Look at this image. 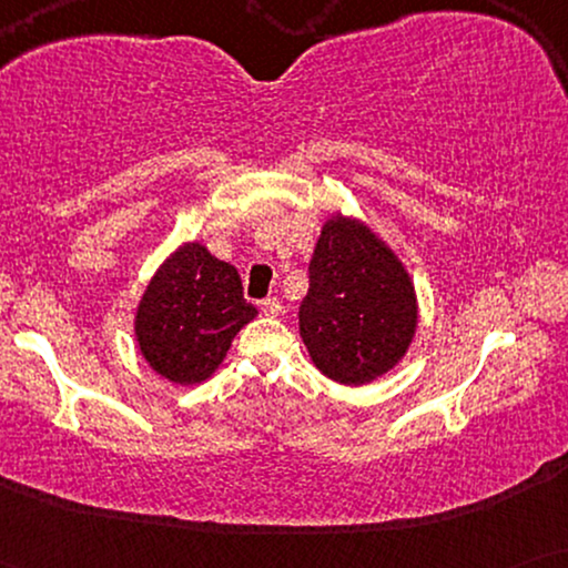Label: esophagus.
<instances>
[{
  "label": "esophagus",
  "mask_w": 568,
  "mask_h": 568,
  "mask_svg": "<svg viewBox=\"0 0 568 568\" xmlns=\"http://www.w3.org/2000/svg\"><path fill=\"white\" fill-rule=\"evenodd\" d=\"M261 313L266 315V317H278V315L284 313V307H282V302H278L276 297H268V300L261 302Z\"/></svg>",
  "instance_id": "1"
}]
</instances>
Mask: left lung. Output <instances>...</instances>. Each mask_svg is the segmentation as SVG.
I'll list each match as a JSON object with an SVG mask.
<instances>
[{
    "label": "left lung",
    "mask_w": 568,
    "mask_h": 568,
    "mask_svg": "<svg viewBox=\"0 0 568 568\" xmlns=\"http://www.w3.org/2000/svg\"><path fill=\"white\" fill-rule=\"evenodd\" d=\"M416 325V286L398 253L367 222L333 212L300 307V336L315 367L333 383L367 385L398 367Z\"/></svg>",
    "instance_id": "left-lung-1"
}]
</instances>
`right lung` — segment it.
Masks as SVG:
<instances>
[{
    "mask_svg": "<svg viewBox=\"0 0 568 568\" xmlns=\"http://www.w3.org/2000/svg\"><path fill=\"white\" fill-rule=\"evenodd\" d=\"M255 315L237 268L193 240L146 282L134 315L139 354L168 383L199 385L220 369L232 338Z\"/></svg>",
    "mask_w": 568,
    "mask_h": 568,
    "instance_id": "add662e5",
    "label": "right lung"
}]
</instances>
